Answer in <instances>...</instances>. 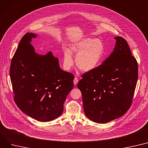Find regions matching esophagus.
<instances>
[{
    "instance_id": "esophagus-1",
    "label": "esophagus",
    "mask_w": 148,
    "mask_h": 148,
    "mask_svg": "<svg viewBox=\"0 0 148 148\" xmlns=\"http://www.w3.org/2000/svg\"><path fill=\"white\" fill-rule=\"evenodd\" d=\"M74 85H76L77 83H78V78L77 77H74Z\"/></svg>"
}]
</instances>
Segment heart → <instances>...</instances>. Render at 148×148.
Here are the masks:
<instances>
[{"instance_id": "1", "label": "heart", "mask_w": 148, "mask_h": 148, "mask_svg": "<svg viewBox=\"0 0 148 148\" xmlns=\"http://www.w3.org/2000/svg\"><path fill=\"white\" fill-rule=\"evenodd\" d=\"M72 54L76 55L75 64L83 71H90L101 62L104 54V45L99 39L84 38L73 43L70 51L65 50L63 65L66 70H70L74 65Z\"/></svg>"}]
</instances>
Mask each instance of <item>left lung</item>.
Here are the masks:
<instances>
[{"label":"left lung","mask_w":148,"mask_h":148,"mask_svg":"<svg viewBox=\"0 0 148 148\" xmlns=\"http://www.w3.org/2000/svg\"><path fill=\"white\" fill-rule=\"evenodd\" d=\"M113 52L94 70L82 74L77 87L82 94L86 115L97 123L123 116L130 108L138 78V64L121 37Z\"/></svg>","instance_id":"left-lung-1"}]
</instances>
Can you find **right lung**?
I'll return each instance as SVG.
<instances>
[{
  "instance_id": "1",
  "label": "right lung",
  "mask_w": 148,
  "mask_h": 148,
  "mask_svg": "<svg viewBox=\"0 0 148 148\" xmlns=\"http://www.w3.org/2000/svg\"><path fill=\"white\" fill-rule=\"evenodd\" d=\"M33 33L21 39L10 66L14 100L23 112L40 121L60 116L64 103L74 87V76L64 71L52 52L42 56L30 44Z\"/></svg>"
}]
</instances>
